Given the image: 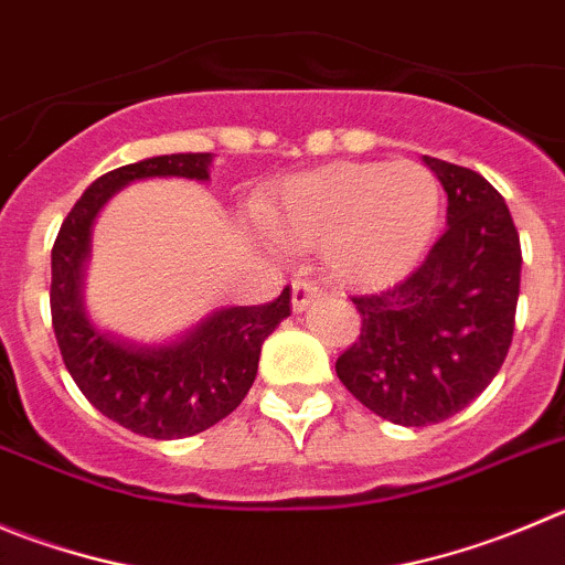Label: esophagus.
<instances>
[{
	"mask_svg": "<svg viewBox=\"0 0 565 565\" xmlns=\"http://www.w3.org/2000/svg\"><path fill=\"white\" fill-rule=\"evenodd\" d=\"M318 298H320V287H315L312 281L292 284V312H307Z\"/></svg>",
	"mask_w": 565,
	"mask_h": 565,
	"instance_id": "34e87169",
	"label": "esophagus"
}]
</instances>
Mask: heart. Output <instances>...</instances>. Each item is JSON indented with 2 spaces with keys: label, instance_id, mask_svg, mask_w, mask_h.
Returning a JSON list of instances; mask_svg holds the SVG:
<instances>
[{
  "label": "heart",
  "instance_id": "obj_1",
  "mask_svg": "<svg viewBox=\"0 0 565 565\" xmlns=\"http://www.w3.org/2000/svg\"><path fill=\"white\" fill-rule=\"evenodd\" d=\"M440 205V183L418 161L331 163L284 183L262 223L284 247H323L342 287L379 292L420 265Z\"/></svg>",
  "mask_w": 565,
  "mask_h": 565
}]
</instances>
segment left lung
I'll list each match as a JSON object with an SVG mask.
<instances>
[{
	"instance_id": "8db88e82",
	"label": "left lung",
	"mask_w": 565,
	"mask_h": 565,
	"mask_svg": "<svg viewBox=\"0 0 565 565\" xmlns=\"http://www.w3.org/2000/svg\"><path fill=\"white\" fill-rule=\"evenodd\" d=\"M449 194L446 234L393 289L354 298L356 342L337 376L398 426L451 418L493 382L513 342L521 242L504 198L479 172L424 156Z\"/></svg>"
}]
</instances>
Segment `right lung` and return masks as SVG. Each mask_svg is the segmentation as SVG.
Segmentation results:
<instances>
[{
	"label": "right lung",
	"instance_id": "obj_1",
	"mask_svg": "<svg viewBox=\"0 0 565 565\" xmlns=\"http://www.w3.org/2000/svg\"><path fill=\"white\" fill-rule=\"evenodd\" d=\"M211 152L128 163L92 183L52 247V329L63 365L88 402L136 435L172 440L205 431L250 390L267 337L289 318V287L265 307H223L167 342H136L92 320L83 295L92 228L116 192L150 178L209 181Z\"/></svg>",
	"mask_w": 565,
	"mask_h": 565
}]
</instances>
